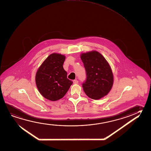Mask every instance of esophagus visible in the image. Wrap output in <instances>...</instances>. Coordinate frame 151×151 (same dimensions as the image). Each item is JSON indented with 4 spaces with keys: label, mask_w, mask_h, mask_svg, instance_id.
<instances>
[{
    "label": "esophagus",
    "mask_w": 151,
    "mask_h": 151,
    "mask_svg": "<svg viewBox=\"0 0 151 151\" xmlns=\"http://www.w3.org/2000/svg\"><path fill=\"white\" fill-rule=\"evenodd\" d=\"M78 81L77 80H74V81H73V83H74V84H78Z\"/></svg>",
    "instance_id": "1"
}]
</instances>
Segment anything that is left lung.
<instances>
[{
  "instance_id": "left-lung-1",
  "label": "left lung",
  "mask_w": 151,
  "mask_h": 151,
  "mask_svg": "<svg viewBox=\"0 0 151 151\" xmlns=\"http://www.w3.org/2000/svg\"><path fill=\"white\" fill-rule=\"evenodd\" d=\"M84 64L86 80L83 88L89 98L99 100L107 95L114 84V75L110 66L105 58L96 51L81 55Z\"/></svg>"
}]
</instances>
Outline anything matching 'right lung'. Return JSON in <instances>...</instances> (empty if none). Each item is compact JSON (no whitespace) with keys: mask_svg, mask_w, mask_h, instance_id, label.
Masks as SVG:
<instances>
[{"mask_svg":"<svg viewBox=\"0 0 151 151\" xmlns=\"http://www.w3.org/2000/svg\"><path fill=\"white\" fill-rule=\"evenodd\" d=\"M65 58L60 53H52L37 69L35 75L37 89L49 100L55 101L63 98L73 84L63 68Z\"/></svg>","mask_w":151,"mask_h":151,"instance_id":"1","label":"right lung"}]
</instances>
